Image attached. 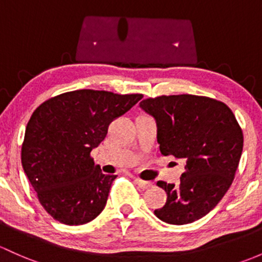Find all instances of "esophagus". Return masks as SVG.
Masks as SVG:
<instances>
[{
  "instance_id": "34e87169",
  "label": "esophagus",
  "mask_w": 262,
  "mask_h": 262,
  "mask_svg": "<svg viewBox=\"0 0 262 262\" xmlns=\"http://www.w3.org/2000/svg\"><path fill=\"white\" fill-rule=\"evenodd\" d=\"M136 183L138 184V186H139L142 189H148V188H150V187L153 186L152 182H149V181H143V180H139V178H137Z\"/></svg>"
}]
</instances>
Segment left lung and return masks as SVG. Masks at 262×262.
<instances>
[{
	"instance_id": "obj_1",
	"label": "left lung",
	"mask_w": 262,
	"mask_h": 262,
	"mask_svg": "<svg viewBox=\"0 0 262 262\" xmlns=\"http://www.w3.org/2000/svg\"><path fill=\"white\" fill-rule=\"evenodd\" d=\"M156 119L163 156L186 162L180 184L158 181L167 202L154 214L170 225H186L213 210L232 184L244 134L225 103L191 94L161 95L140 101Z\"/></svg>"
}]
</instances>
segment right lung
Here are the masks:
<instances>
[{
    "label": "right lung",
    "mask_w": 262,
    "mask_h": 262,
    "mask_svg": "<svg viewBox=\"0 0 262 262\" xmlns=\"http://www.w3.org/2000/svg\"><path fill=\"white\" fill-rule=\"evenodd\" d=\"M143 98L81 89L43 101L32 113L21 162L38 202L56 221L84 225L104 210L117 176L104 174L90 156L109 124Z\"/></svg>",
    "instance_id": "add662e5"
}]
</instances>
